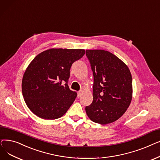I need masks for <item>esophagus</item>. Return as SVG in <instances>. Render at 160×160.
<instances>
[{"label": "esophagus", "instance_id": "esophagus-1", "mask_svg": "<svg viewBox=\"0 0 160 160\" xmlns=\"http://www.w3.org/2000/svg\"><path fill=\"white\" fill-rule=\"evenodd\" d=\"M81 94H82V91H81V90H79V92H78V97L79 98V97L81 96Z\"/></svg>", "mask_w": 160, "mask_h": 160}]
</instances>
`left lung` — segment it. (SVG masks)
I'll use <instances>...</instances> for the list:
<instances>
[{"mask_svg":"<svg viewBox=\"0 0 160 160\" xmlns=\"http://www.w3.org/2000/svg\"><path fill=\"white\" fill-rule=\"evenodd\" d=\"M94 76L93 101L85 108L89 118L107 124L124 115L132 98V78L128 66L104 50H86Z\"/></svg>","mask_w":160,"mask_h":160,"instance_id":"1","label":"left lung"}]
</instances>
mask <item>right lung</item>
Listing matches in <instances>:
<instances>
[{"mask_svg":"<svg viewBox=\"0 0 160 160\" xmlns=\"http://www.w3.org/2000/svg\"><path fill=\"white\" fill-rule=\"evenodd\" d=\"M85 53L84 49H51L30 62L22 78V92L28 108L36 116L54 120L70 108L78 95L68 85L70 70Z\"/></svg>","mask_w":160,"mask_h":160,"instance_id":"1","label":"right lung"}]
</instances>
